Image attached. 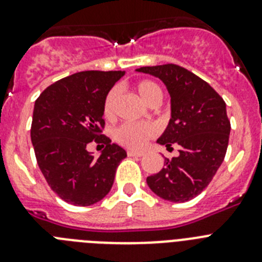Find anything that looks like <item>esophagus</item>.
Here are the masks:
<instances>
[{"instance_id":"obj_1","label":"esophagus","mask_w":262,"mask_h":262,"mask_svg":"<svg viewBox=\"0 0 262 262\" xmlns=\"http://www.w3.org/2000/svg\"><path fill=\"white\" fill-rule=\"evenodd\" d=\"M127 155H128V156L142 157L144 154H143V152H140V151H134V149H129V151H127Z\"/></svg>"}]
</instances>
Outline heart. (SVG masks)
I'll list each match as a JSON object with an SVG mask.
<instances>
[{
    "mask_svg": "<svg viewBox=\"0 0 262 262\" xmlns=\"http://www.w3.org/2000/svg\"><path fill=\"white\" fill-rule=\"evenodd\" d=\"M136 92L144 103L152 106L160 103L163 99V92L160 86L152 81H140L136 85ZM119 92L117 88H113L107 93L103 102V115L106 118H113L115 114V105H117ZM157 134V127L154 123H127L120 124L115 129L114 136L117 142L128 148H142L148 139L154 138Z\"/></svg>",
    "mask_w": 262,
    "mask_h": 262,
    "instance_id": "obj_1",
    "label": "heart"
}]
</instances>
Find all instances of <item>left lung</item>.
I'll list each match as a JSON object with an SVG mask.
<instances>
[{
    "label": "left lung",
    "mask_w": 262,
    "mask_h": 262,
    "mask_svg": "<svg viewBox=\"0 0 262 262\" xmlns=\"http://www.w3.org/2000/svg\"><path fill=\"white\" fill-rule=\"evenodd\" d=\"M136 72L160 78L170 96V119L157 143L180 155L165 159L159 173L147 177L156 195L186 202L205 190L226 156L231 124L223 98L206 81L174 64L142 67Z\"/></svg>",
    "instance_id": "left-lung-1"
}]
</instances>
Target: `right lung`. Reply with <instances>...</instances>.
I'll use <instances>...</instances> for the list:
<instances>
[{
    "mask_svg": "<svg viewBox=\"0 0 262 262\" xmlns=\"http://www.w3.org/2000/svg\"><path fill=\"white\" fill-rule=\"evenodd\" d=\"M124 71H85L56 81L34 106L31 142L46 181L62 201L90 206L105 198L127 152L107 136L103 102ZM96 140L105 146L99 158L86 145Z\"/></svg>",
    "mask_w": 262,
    "mask_h": 262,
    "instance_id": "add662e5",
    "label": "right lung"
}]
</instances>
